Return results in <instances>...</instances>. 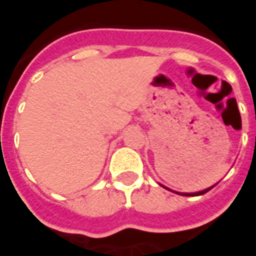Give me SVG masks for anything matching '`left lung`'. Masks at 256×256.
<instances>
[{
	"mask_svg": "<svg viewBox=\"0 0 256 256\" xmlns=\"http://www.w3.org/2000/svg\"><path fill=\"white\" fill-rule=\"evenodd\" d=\"M215 186V185H214ZM214 186H211V188L208 189H204V190H202V192H196V193H178V194H182V196H200V194H204V193H207L210 190V189H212Z\"/></svg>",
	"mask_w": 256,
	"mask_h": 256,
	"instance_id": "8db88e82",
	"label": "left lung"
}]
</instances>
